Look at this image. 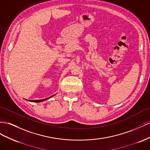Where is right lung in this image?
Returning a JSON list of instances; mask_svg holds the SVG:
<instances>
[{
	"instance_id": "1",
	"label": "right lung",
	"mask_w": 150,
	"mask_h": 150,
	"mask_svg": "<svg viewBox=\"0 0 150 150\" xmlns=\"http://www.w3.org/2000/svg\"><path fill=\"white\" fill-rule=\"evenodd\" d=\"M54 95H53V96H51V97H48V98H46V99H41V100H27V99H25L26 100H28V101H30V102H42V101H44V100H48V99H50V98H51L52 97H53Z\"/></svg>"
}]
</instances>
